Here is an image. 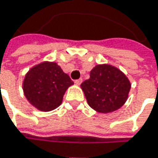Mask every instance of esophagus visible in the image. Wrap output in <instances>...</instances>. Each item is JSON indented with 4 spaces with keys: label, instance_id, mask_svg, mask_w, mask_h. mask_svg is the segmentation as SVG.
I'll use <instances>...</instances> for the list:
<instances>
[{
    "label": "esophagus",
    "instance_id": "obj_1",
    "mask_svg": "<svg viewBox=\"0 0 158 158\" xmlns=\"http://www.w3.org/2000/svg\"><path fill=\"white\" fill-rule=\"evenodd\" d=\"M81 82H82V79H79L75 80V83H76L77 85H80V84H81Z\"/></svg>",
    "mask_w": 158,
    "mask_h": 158
}]
</instances>
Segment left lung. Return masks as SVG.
<instances>
[{
	"label": "left lung",
	"mask_w": 158,
	"mask_h": 158,
	"mask_svg": "<svg viewBox=\"0 0 158 158\" xmlns=\"http://www.w3.org/2000/svg\"><path fill=\"white\" fill-rule=\"evenodd\" d=\"M81 89L89 105L102 113L120 109L128 98L131 83L117 68L97 65L89 73V79L81 83Z\"/></svg>",
	"instance_id": "obj_1"
}]
</instances>
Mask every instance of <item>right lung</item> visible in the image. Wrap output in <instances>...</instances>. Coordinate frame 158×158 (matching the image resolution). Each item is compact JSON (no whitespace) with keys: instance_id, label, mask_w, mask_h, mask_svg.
<instances>
[{"instance_id":"1","label":"right lung","mask_w":158,"mask_h":158,"mask_svg":"<svg viewBox=\"0 0 158 158\" xmlns=\"http://www.w3.org/2000/svg\"><path fill=\"white\" fill-rule=\"evenodd\" d=\"M71 85L73 81L56 63L46 61L27 72L23 89L33 106L42 111H49L62 103L63 96Z\"/></svg>"}]
</instances>
